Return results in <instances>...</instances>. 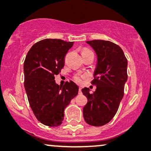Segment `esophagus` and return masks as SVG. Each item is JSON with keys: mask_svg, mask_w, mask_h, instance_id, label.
Segmentation results:
<instances>
[{"mask_svg": "<svg viewBox=\"0 0 151 151\" xmlns=\"http://www.w3.org/2000/svg\"><path fill=\"white\" fill-rule=\"evenodd\" d=\"M78 93H79V94H81L82 93V89L81 88H79V90H78Z\"/></svg>", "mask_w": 151, "mask_h": 151, "instance_id": "1", "label": "esophagus"}]
</instances>
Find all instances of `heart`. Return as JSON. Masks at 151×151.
<instances>
[{"label": "heart", "instance_id": "obj_1", "mask_svg": "<svg viewBox=\"0 0 151 151\" xmlns=\"http://www.w3.org/2000/svg\"><path fill=\"white\" fill-rule=\"evenodd\" d=\"M91 52L93 53V52L91 51V50L88 49V48H84V49H83V50H82V55H86V54H88V53H91ZM87 77V75H83V74L78 73V74H76V75L74 76L73 78L76 83H83V80L85 79Z\"/></svg>", "mask_w": 151, "mask_h": 151}]
</instances>
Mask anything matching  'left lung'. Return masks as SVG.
Returning a JSON list of instances; mask_svg holds the SVG:
<instances>
[{"mask_svg":"<svg viewBox=\"0 0 151 151\" xmlns=\"http://www.w3.org/2000/svg\"><path fill=\"white\" fill-rule=\"evenodd\" d=\"M98 57L94 79L96 86L93 93L89 88L82 90L87 99L83 107L86 123L93 126H102L114 118L124 95V85L128 79V60L121 47L109 41H88Z\"/></svg>","mask_w":151,"mask_h":151,"instance_id":"8db88e82","label":"left lung"}]
</instances>
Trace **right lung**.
<instances>
[{"label":"right lung","mask_w":151,"mask_h":151,"mask_svg":"<svg viewBox=\"0 0 151 151\" xmlns=\"http://www.w3.org/2000/svg\"><path fill=\"white\" fill-rule=\"evenodd\" d=\"M73 45V42L45 39L33 45L25 57L24 87L29 104L37 120L45 126H60L64 109L78 94V87L73 81L60 87L54 80Z\"/></svg>","instance_id":"add662e5"}]
</instances>
